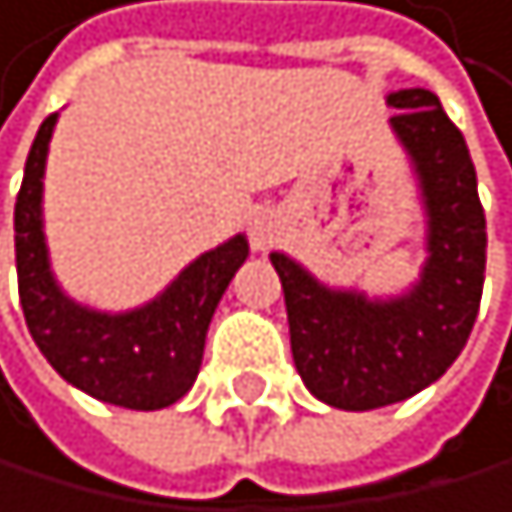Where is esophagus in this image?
Instances as JSON below:
<instances>
[{
	"label": "esophagus",
	"instance_id": "34e87169",
	"mask_svg": "<svg viewBox=\"0 0 512 512\" xmlns=\"http://www.w3.org/2000/svg\"><path fill=\"white\" fill-rule=\"evenodd\" d=\"M277 218L271 212H254L251 215V225H248V241L254 251H267L277 241Z\"/></svg>",
	"mask_w": 512,
	"mask_h": 512
}]
</instances>
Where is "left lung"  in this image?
I'll use <instances>...</instances> for the list:
<instances>
[{
	"label": "left lung",
	"mask_w": 512,
	"mask_h": 512,
	"mask_svg": "<svg viewBox=\"0 0 512 512\" xmlns=\"http://www.w3.org/2000/svg\"><path fill=\"white\" fill-rule=\"evenodd\" d=\"M389 120L418 176L425 205V267L398 297L372 300L326 287L274 251L284 287L290 353L303 385L343 412L395 405L428 389L474 330L487 267V218L461 130L425 87L389 94Z\"/></svg>",
	"instance_id": "left-lung-1"
}]
</instances>
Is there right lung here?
<instances>
[{"instance_id":"obj_1","label":"right lung","mask_w":512,"mask_h":512,"mask_svg":"<svg viewBox=\"0 0 512 512\" xmlns=\"http://www.w3.org/2000/svg\"><path fill=\"white\" fill-rule=\"evenodd\" d=\"M58 114L38 127L15 199V271L22 313L41 356L64 382L107 405L156 412L192 389L205 333L231 277L248 258V238L199 254L156 300L127 313L81 307L51 274L41 192Z\"/></svg>"}]
</instances>
